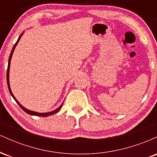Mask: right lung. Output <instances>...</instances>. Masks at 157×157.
I'll return each mask as SVG.
<instances>
[{
  "label": "right lung",
  "mask_w": 157,
  "mask_h": 157,
  "mask_svg": "<svg viewBox=\"0 0 157 157\" xmlns=\"http://www.w3.org/2000/svg\"><path fill=\"white\" fill-rule=\"evenodd\" d=\"M23 33H22V34H21V35H20V37H18V39H17V42H16L15 44V45H14L13 48H12V52H11V54H10V58H9L8 68H7V73H6L7 86H8L9 91H10V94H11V95H12V97H13L14 100H15L16 102H17V103L18 104L20 107H21V109H22L23 110V111H24L25 112H26V113H29V114H30V115H35V116H38V117H48V116H51V115H52V114H55V113H57V112H58L59 111H60V109H61V107H62V106H63V103L61 104L60 107L57 108V109H55V111H51V112H47V113H38V112H35V111H30V110L26 109V108L23 107V106L22 105H21V103H20V102H19L18 101H17V100H16V98L15 97V96H14L13 94H12V91H11L10 86V79H9V77H10V62H11V59H12V54H13V52H14V50H15V47H16V46H17V44H18V42H19L20 39H21V36L23 35Z\"/></svg>",
  "instance_id": "add662e5"
}]
</instances>
